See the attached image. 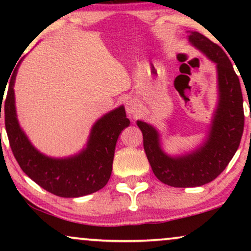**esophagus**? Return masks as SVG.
Here are the masks:
<instances>
[{"mask_svg": "<svg viewBox=\"0 0 251 251\" xmlns=\"http://www.w3.org/2000/svg\"><path fill=\"white\" fill-rule=\"evenodd\" d=\"M126 111L129 115H136L140 112V105L135 98H130L126 101Z\"/></svg>", "mask_w": 251, "mask_h": 251, "instance_id": "1", "label": "esophagus"}]
</instances>
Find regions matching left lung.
I'll use <instances>...</instances> for the list:
<instances>
[{"mask_svg":"<svg viewBox=\"0 0 251 251\" xmlns=\"http://www.w3.org/2000/svg\"><path fill=\"white\" fill-rule=\"evenodd\" d=\"M188 40L217 67L218 102L207 139L193 152L170 156L161 147L156 129L137 121L154 175L174 187L201 186L217 178L238 151L245 126L241 85L231 60L221 47L200 33L191 32Z\"/></svg>","mask_w":251,"mask_h":251,"instance_id":"1","label":"left lung"}]
</instances>
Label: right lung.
<instances>
[{
    "label": "right lung",
    "instance_id": "right-lung-1",
    "mask_svg": "<svg viewBox=\"0 0 251 251\" xmlns=\"http://www.w3.org/2000/svg\"><path fill=\"white\" fill-rule=\"evenodd\" d=\"M17 65L4 101L5 129L13 155L22 170L44 190L61 198H78L95 193L111 177L115 145L130 121L123 106L108 112L92 126L87 147L76 155L54 159L40 153L27 138L17 119L13 85ZM3 95V94H2ZM1 100V108H2Z\"/></svg>",
    "mask_w": 251,
    "mask_h": 251
}]
</instances>
